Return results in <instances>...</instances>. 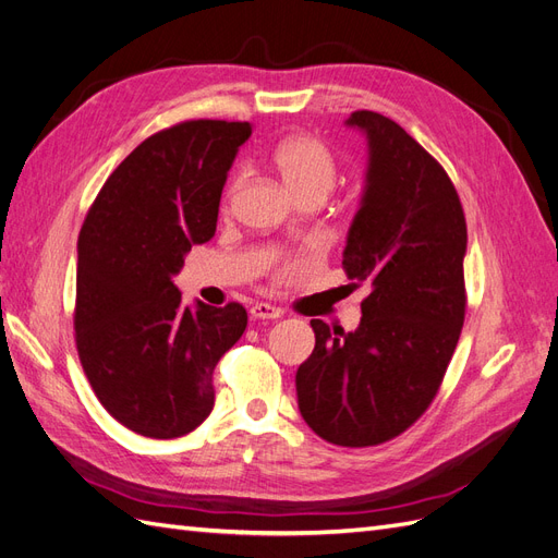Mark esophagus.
I'll return each mask as SVG.
<instances>
[{"label":"esophagus","mask_w":558,"mask_h":558,"mask_svg":"<svg viewBox=\"0 0 558 558\" xmlns=\"http://www.w3.org/2000/svg\"><path fill=\"white\" fill-rule=\"evenodd\" d=\"M283 312L275 305H269V302H256V305L251 307V318H263V320H272V318H281Z\"/></svg>","instance_id":"34e87169"}]
</instances>
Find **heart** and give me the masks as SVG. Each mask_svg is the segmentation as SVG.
I'll return each instance as SVG.
<instances>
[{
    "instance_id": "b5f03b06",
    "label": "heart",
    "mask_w": 558,
    "mask_h": 558,
    "mask_svg": "<svg viewBox=\"0 0 558 558\" xmlns=\"http://www.w3.org/2000/svg\"><path fill=\"white\" fill-rule=\"evenodd\" d=\"M275 167L295 199L326 197L337 181V160L332 150L307 134L286 140L275 150ZM244 181V172H238L230 181V195L238 193Z\"/></svg>"
}]
</instances>
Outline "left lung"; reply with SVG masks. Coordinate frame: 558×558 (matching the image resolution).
I'll return each instance as SVG.
<instances>
[{"label": "left lung", "mask_w": 558, "mask_h": 558, "mask_svg": "<svg viewBox=\"0 0 558 558\" xmlns=\"http://www.w3.org/2000/svg\"><path fill=\"white\" fill-rule=\"evenodd\" d=\"M344 125L365 134L367 170L342 265L373 291L356 330L312 318L316 347L295 388L318 437L373 447L408 430L440 388L465 316L468 230L442 165L398 123L353 111Z\"/></svg>", "instance_id": "left-lung-1"}]
</instances>
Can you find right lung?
<instances>
[{"mask_svg": "<svg viewBox=\"0 0 558 558\" xmlns=\"http://www.w3.org/2000/svg\"><path fill=\"white\" fill-rule=\"evenodd\" d=\"M251 130L189 121L154 134L116 167L81 228L78 359L105 410L144 437L172 440L209 416L214 367L246 328L238 302L183 305L172 277L214 238Z\"/></svg>", "mask_w": 558, "mask_h": 558, "instance_id": "add662e5", "label": "right lung"}]
</instances>
